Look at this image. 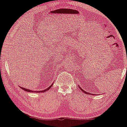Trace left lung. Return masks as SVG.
<instances>
[{
    "label": "left lung",
    "mask_w": 127,
    "mask_h": 127,
    "mask_svg": "<svg viewBox=\"0 0 127 127\" xmlns=\"http://www.w3.org/2000/svg\"><path fill=\"white\" fill-rule=\"evenodd\" d=\"M78 87H79V88H80V89H81V91L82 92H84V93H85V94H89V95H91V93H90L86 92L85 91H84V90H83V89H82V88H81L80 86H78ZM92 95H95V94H92Z\"/></svg>",
    "instance_id": "left-lung-1"
}]
</instances>
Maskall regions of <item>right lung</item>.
Wrapping results in <instances>:
<instances>
[{"mask_svg": "<svg viewBox=\"0 0 127 127\" xmlns=\"http://www.w3.org/2000/svg\"><path fill=\"white\" fill-rule=\"evenodd\" d=\"M53 84H52V85H50L49 88H47V89L43 90V91H32V90H30V89H26V88H24L23 87H21V86H19V87L21 88V89H22L23 90H24V91H25L26 92H35V93H38V92L41 93V92L42 93V92H46V91H48V90H49V89H50V88H51V86H53Z\"/></svg>", "mask_w": 127, "mask_h": 127, "instance_id": "obj_1", "label": "right lung"}]
</instances>
